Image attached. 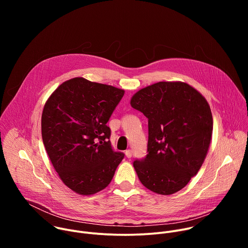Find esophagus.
<instances>
[{"label":"esophagus","instance_id":"1","mask_svg":"<svg viewBox=\"0 0 248 248\" xmlns=\"http://www.w3.org/2000/svg\"><path fill=\"white\" fill-rule=\"evenodd\" d=\"M125 156H126V158H131V156H132V151L130 150V149H128V150H126L125 151Z\"/></svg>","mask_w":248,"mask_h":248}]
</instances>
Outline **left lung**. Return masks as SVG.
I'll return each mask as SVG.
<instances>
[{"mask_svg": "<svg viewBox=\"0 0 248 248\" xmlns=\"http://www.w3.org/2000/svg\"><path fill=\"white\" fill-rule=\"evenodd\" d=\"M131 107L148 119L147 155L133 167L146 188L170 195L198 172L211 142L213 118L206 99L184 82H158L136 92Z\"/></svg>", "mask_w": 248, "mask_h": 248, "instance_id": "obj_1", "label": "left lung"}]
</instances>
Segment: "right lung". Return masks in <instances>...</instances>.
<instances>
[{
  "mask_svg": "<svg viewBox=\"0 0 248 248\" xmlns=\"http://www.w3.org/2000/svg\"><path fill=\"white\" fill-rule=\"evenodd\" d=\"M124 94L76 78L61 84L44 106L41 129L47 154L62 183L78 194L108 186L124 157L114 151L107 125Z\"/></svg>",
  "mask_w": 248,
  "mask_h": 248,
  "instance_id": "right-lung-1",
  "label": "right lung"
}]
</instances>
